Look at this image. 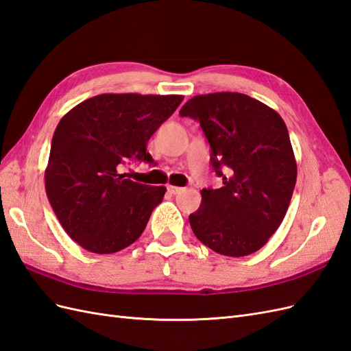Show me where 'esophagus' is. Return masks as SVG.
Returning a JSON list of instances; mask_svg holds the SVG:
<instances>
[{
    "label": "esophagus",
    "instance_id": "1",
    "mask_svg": "<svg viewBox=\"0 0 351 351\" xmlns=\"http://www.w3.org/2000/svg\"><path fill=\"white\" fill-rule=\"evenodd\" d=\"M167 191L170 193V194H179L182 191V188H179V186H173V185H167Z\"/></svg>",
    "mask_w": 351,
    "mask_h": 351
}]
</instances>
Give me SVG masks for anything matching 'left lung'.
Listing matches in <instances>:
<instances>
[{"mask_svg":"<svg viewBox=\"0 0 351 351\" xmlns=\"http://www.w3.org/2000/svg\"><path fill=\"white\" fill-rule=\"evenodd\" d=\"M179 115L200 123L222 178L218 190L203 188L200 208L190 215L195 237L226 256L256 252L280 227L296 182L285 121L265 104L232 92L194 96Z\"/></svg>","mask_w":351,"mask_h":351,"instance_id":"left-lung-1","label":"left lung"}]
</instances>
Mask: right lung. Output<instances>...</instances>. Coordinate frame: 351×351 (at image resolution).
<instances>
[{
  "mask_svg": "<svg viewBox=\"0 0 351 351\" xmlns=\"http://www.w3.org/2000/svg\"><path fill=\"white\" fill-rule=\"evenodd\" d=\"M182 99L104 93L62 117L51 139L46 193L60 226L88 252H119L145 230L166 186L133 182L120 169L152 163L147 143Z\"/></svg>",
  "mask_w": 351,
  "mask_h": 351,
  "instance_id": "obj_1",
  "label": "right lung"
}]
</instances>
